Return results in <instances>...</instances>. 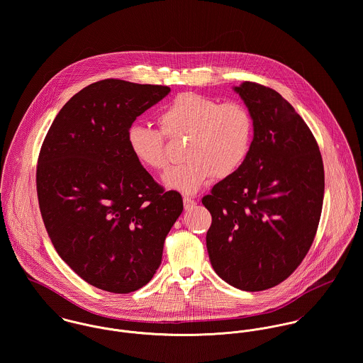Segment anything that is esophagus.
<instances>
[{
    "label": "esophagus",
    "instance_id": "34e87169",
    "mask_svg": "<svg viewBox=\"0 0 363 363\" xmlns=\"http://www.w3.org/2000/svg\"><path fill=\"white\" fill-rule=\"evenodd\" d=\"M196 204V201L194 199V198H191V196H184V206H185V208H192Z\"/></svg>",
    "mask_w": 363,
    "mask_h": 363
}]
</instances>
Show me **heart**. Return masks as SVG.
Returning a JSON list of instances; mask_svg holds the SVG:
<instances>
[{"label":"heart","mask_w":363,"mask_h":363,"mask_svg":"<svg viewBox=\"0 0 363 363\" xmlns=\"http://www.w3.org/2000/svg\"><path fill=\"white\" fill-rule=\"evenodd\" d=\"M157 122L162 131L132 125L128 129V146L145 168L162 171L168 164L165 136L188 138L184 150L186 162L172 167L162 178L167 188L182 194H196L214 177H231L252 149L253 117L237 101L220 103L198 93H181L159 113Z\"/></svg>","instance_id":"b5f03b06"}]
</instances>
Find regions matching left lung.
Returning a JSON list of instances; mask_svg holds the SVG:
<instances>
[{
  "mask_svg": "<svg viewBox=\"0 0 363 363\" xmlns=\"http://www.w3.org/2000/svg\"><path fill=\"white\" fill-rule=\"evenodd\" d=\"M234 90L255 122L252 149L201 203L214 272L242 291L286 280L309 252L322 214L324 168L309 126L276 90L243 82Z\"/></svg>",
  "mask_w": 363,
  "mask_h": 363,
  "instance_id": "1",
  "label": "left lung"
}]
</instances>
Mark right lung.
I'll use <instances>...</instances> for the list:
<instances>
[{"instance_id":"right-lung-1","label":"right lung","mask_w":363,"mask_h":363,"mask_svg":"<svg viewBox=\"0 0 363 363\" xmlns=\"http://www.w3.org/2000/svg\"><path fill=\"white\" fill-rule=\"evenodd\" d=\"M168 86L96 82L58 113L41 145L36 186L41 217L57 253L90 285L133 292L162 264L167 234L184 208L128 146L136 117Z\"/></svg>"}]
</instances>
